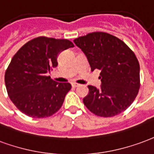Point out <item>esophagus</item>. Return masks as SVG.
Segmentation results:
<instances>
[{"instance_id": "1", "label": "esophagus", "mask_w": 154, "mask_h": 154, "mask_svg": "<svg viewBox=\"0 0 154 154\" xmlns=\"http://www.w3.org/2000/svg\"><path fill=\"white\" fill-rule=\"evenodd\" d=\"M71 85H72V87H74V88H76V87H79V84H76V83H72Z\"/></svg>"}]
</instances>
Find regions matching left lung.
<instances>
[{
    "label": "left lung",
    "instance_id": "left-lung-1",
    "mask_svg": "<svg viewBox=\"0 0 154 154\" xmlns=\"http://www.w3.org/2000/svg\"><path fill=\"white\" fill-rule=\"evenodd\" d=\"M87 58L91 70L100 69V88L88 85L83 102L90 112L103 117L126 110L140 89V64L124 42L103 32H94L74 40Z\"/></svg>",
    "mask_w": 154,
    "mask_h": 154
}]
</instances>
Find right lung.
I'll list each match as a JSON object with an SVG mask.
<instances>
[{"mask_svg":"<svg viewBox=\"0 0 154 154\" xmlns=\"http://www.w3.org/2000/svg\"><path fill=\"white\" fill-rule=\"evenodd\" d=\"M74 48L67 39L38 37L16 52L5 75L8 95L20 112L34 118L53 115L63 104L71 88L69 83H58L47 76L57 66V57Z\"/></svg>","mask_w":154,"mask_h":154,"instance_id":"add662e5","label":"right lung"}]
</instances>
